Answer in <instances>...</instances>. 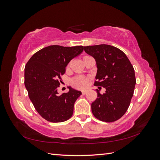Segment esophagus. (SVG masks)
<instances>
[{"label":"esophagus","mask_w":160,"mask_h":160,"mask_svg":"<svg viewBox=\"0 0 160 160\" xmlns=\"http://www.w3.org/2000/svg\"><path fill=\"white\" fill-rule=\"evenodd\" d=\"M88 91V89H85V90H83L82 91V94L83 95H85V94H86L87 93V92Z\"/></svg>","instance_id":"1"}]
</instances>
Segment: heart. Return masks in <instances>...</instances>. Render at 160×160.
Here are the masks:
<instances>
[{
	"instance_id": "1",
	"label": "heart",
	"mask_w": 160,
	"mask_h": 160,
	"mask_svg": "<svg viewBox=\"0 0 160 160\" xmlns=\"http://www.w3.org/2000/svg\"><path fill=\"white\" fill-rule=\"evenodd\" d=\"M87 57L88 56H85L83 57V59ZM88 81H89V79L88 77H85L83 76H79V77H75V78L72 80L71 83L72 86L75 87V88L83 89H85L86 87L88 86Z\"/></svg>"
}]
</instances>
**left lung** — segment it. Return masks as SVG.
<instances>
[{"mask_svg": "<svg viewBox=\"0 0 160 160\" xmlns=\"http://www.w3.org/2000/svg\"><path fill=\"white\" fill-rule=\"evenodd\" d=\"M83 49L96 62L94 85L106 89L103 94L96 89L98 98L91 103L92 113L102 122H115L126 112L133 95L136 83L133 67L126 55L113 46H86Z\"/></svg>", "mask_w": 160, "mask_h": 160, "instance_id": "obj_1", "label": "left lung"}]
</instances>
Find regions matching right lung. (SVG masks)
I'll return each mask as SVG.
<instances>
[{
	"mask_svg": "<svg viewBox=\"0 0 160 160\" xmlns=\"http://www.w3.org/2000/svg\"><path fill=\"white\" fill-rule=\"evenodd\" d=\"M83 51V46L51 45L35 52L26 64L25 85L28 97L37 112L50 122H65L73 113L81 91L68 87L67 93L59 95L57 88L70 61Z\"/></svg>",
	"mask_w": 160,
	"mask_h": 160,
	"instance_id": "1",
	"label": "right lung"
}]
</instances>
